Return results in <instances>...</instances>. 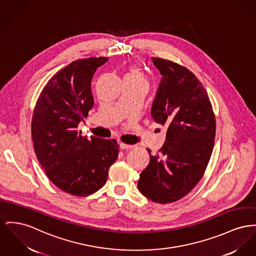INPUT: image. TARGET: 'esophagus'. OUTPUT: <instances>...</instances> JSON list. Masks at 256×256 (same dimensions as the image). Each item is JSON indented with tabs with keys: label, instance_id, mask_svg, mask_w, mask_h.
I'll list each match as a JSON object with an SVG mask.
<instances>
[{
	"label": "esophagus",
	"instance_id": "34e87169",
	"mask_svg": "<svg viewBox=\"0 0 256 256\" xmlns=\"http://www.w3.org/2000/svg\"><path fill=\"white\" fill-rule=\"evenodd\" d=\"M120 149H132L134 146V145H130V144H126V143H120Z\"/></svg>",
	"mask_w": 256,
	"mask_h": 256
}]
</instances>
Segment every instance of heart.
<instances>
[{
  "label": "heart",
  "instance_id": "obj_1",
  "mask_svg": "<svg viewBox=\"0 0 256 256\" xmlns=\"http://www.w3.org/2000/svg\"><path fill=\"white\" fill-rule=\"evenodd\" d=\"M126 76H132V77H137V78H141V79H145L146 80V77L144 76V74L140 70V68H138L137 66H132L130 68V72Z\"/></svg>",
  "mask_w": 256,
  "mask_h": 256
}]
</instances>
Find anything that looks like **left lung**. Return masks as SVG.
Masks as SVG:
<instances>
[{"label":"left lung","mask_w":256,"mask_h":256,"mask_svg":"<svg viewBox=\"0 0 256 256\" xmlns=\"http://www.w3.org/2000/svg\"><path fill=\"white\" fill-rule=\"evenodd\" d=\"M152 60L164 77L150 115L167 132L137 186L148 199L167 204L190 194L203 177L214 144L216 117L207 90L188 68L162 58Z\"/></svg>","instance_id":"obj_1"}]
</instances>
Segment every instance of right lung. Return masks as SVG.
<instances>
[{
    "instance_id": "obj_1",
    "label": "right lung",
    "mask_w": 256,
    "mask_h": 256,
    "mask_svg": "<svg viewBox=\"0 0 256 256\" xmlns=\"http://www.w3.org/2000/svg\"><path fill=\"white\" fill-rule=\"evenodd\" d=\"M107 57L79 59L52 76L32 118V138L46 174L60 190L87 196L102 188L119 154L116 139L81 136L78 124L94 106L92 78Z\"/></svg>"
}]
</instances>
